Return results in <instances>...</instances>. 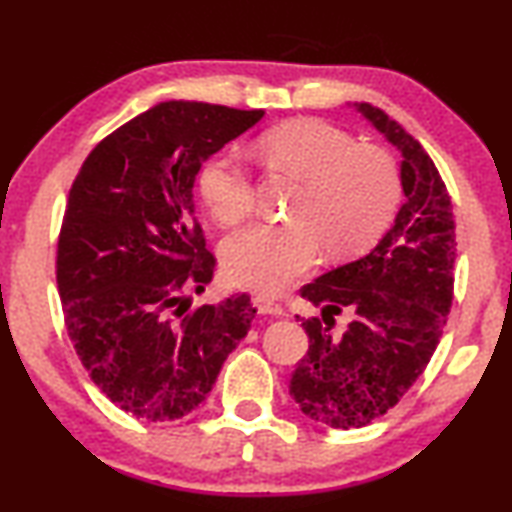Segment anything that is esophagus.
Returning a JSON list of instances; mask_svg holds the SVG:
<instances>
[{"instance_id":"1","label":"esophagus","mask_w":512,"mask_h":512,"mask_svg":"<svg viewBox=\"0 0 512 512\" xmlns=\"http://www.w3.org/2000/svg\"><path fill=\"white\" fill-rule=\"evenodd\" d=\"M254 307L258 310V314H270V317H282L284 314L282 305H277L275 300H268V298H256Z\"/></svg>"}]
</instances>
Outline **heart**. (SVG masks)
<instances>
[{"mask_svg": "<svg viewBox=\"0 0 512 512\" xmlns=\"http://www.w3.org/2000/svg\"><path fill=\"white\" fill-rule=\"evenodd\" d=\"M272 172L303 181L291 221L251 223L223 242L228 279L277 296L317 263L321 244L331 256H354L380 240L401 202L394 158L380 146L359 144L347 130L317 118L277 125L258 139ZM198 191L221 226H235L254 209L249 167L233 151H219L198 172Z\"/></svg>", "mask_w": 512, "mask_h": 512, "instance_id": "heart-1", "label": "heart"}]
</instances>
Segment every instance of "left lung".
<instances>
[{
  "mask_svg": "<svg viewBox=\"0 0 512 512\" xmlns=\"http://www.w3.org/2000/svg\"><path fill=\"white\" fill-rule=\"evenodd\" d=\"M354 107L401 151L405 202L375 249L300 289L321 317L300 319L310 347L289 394L307 417L333 429L382 417L424 373L452 307L457 256L452 200L429 153L382 109ZM345 309L353 321L333 334L332 317Z\"/></svg>",
  "mask_w": 512,
  "mask_h": 512,
  "instance_id": "8db88e82",
  "label": "left lung"
}]
</instances>
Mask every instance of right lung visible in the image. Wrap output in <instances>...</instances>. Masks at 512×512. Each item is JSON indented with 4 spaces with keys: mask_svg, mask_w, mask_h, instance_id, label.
<instances>
[{
    "mask_svg": "<svg viewBox=\"0 0 512 512\" xmlns=\"http://www.w3.org/2000/svg\"><path fill=\"white\" fill-rule=\"evenodd\" d=\"M263 109L170 100L90 151L69 191L58 291L83 368L118 408L146 422L193 412L256 317L247 293L188 312L216 258L193 205L202 163Z\"/></svg>",
    "mask_w": 512,
    "mask_h": 512,
    "instance_id": "add662e5",
    "label": "right lung"
}]
</instances>
